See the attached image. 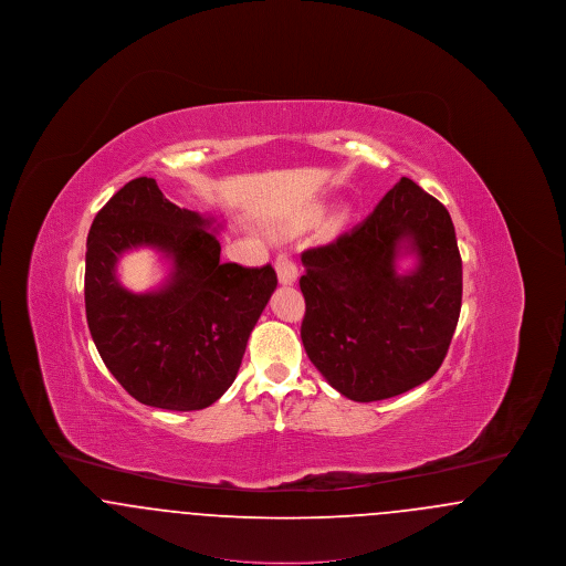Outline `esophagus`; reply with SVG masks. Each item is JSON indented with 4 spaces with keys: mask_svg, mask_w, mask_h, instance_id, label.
<instances>
[{
    "mask_svg": "<svg viewBox=\"0 0 566 566\" xmlns=\"http://www.w3.org/2000/svg\"><path fill=\"white\" fill-rule=\"evenodd\" d=\"M275 271H277L280 284H295L296 277H298L295 261H291L284 252L275 256Z\"/></svg>",
    "mask_w": 566,
    "mask_h": 566,
    "instance_id": "esophagus-1",
    "label": "esophagus"
}]
</instances>
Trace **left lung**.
<instances>
[{"label":"left lung","instance_id":"obj_1","mask_svg":"<svg viewBox=\"0 0 566 566\" xmlns=\"http://www.w3.org/2000/svg\"><path fill=\"white\" fill-rule=\"evenodd\" d=\"M413 253L409 274L396 259ZM301 339L344 397L371 403L431 379L457 331L462 261L448 210L401 178L335 242L301 254Z\"/></svg>","mask_w":566,"mask_h":566}]
</instances>
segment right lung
Masks as SVG:
<instances>
[{
  "label": "right lung",
  "instance_id": "add662e5",
  "mask_svg": "<svg viewBox=\"0 0 566 566\" xmlns=\"http://www.w3.org/2000/svg\"><path fill=\"white\" fill-rule=\"evenodd\" d=\"M214 218L178 208L153 178H135L97 212L86 240L84 305L109 374L139 403L195 411L218 401L240 371L248 337L277 275L271 265L220 263ZM172 261L161 290L132 294L115 263L134 247Z\"/></svg>",
  "mask_w": 566,
  "mask_h": 566
}]
</instances>
